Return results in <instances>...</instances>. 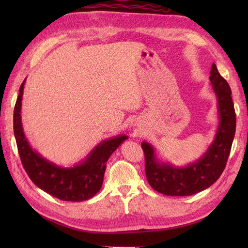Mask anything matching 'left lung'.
Masks as SVG:
<instances>
[{
  "label": "left lung",
  "mask_w": 248,
  "mask_h": 248,
  "mask_svg": "<svg viewBox=\"0 0 248 248\" xmlns=\"http://www.w3.org/2000/svg\"><path fill=\"white\" fill-rule=\"evenodd\" d=\"M210 82L217 99L218 127L214 140L196 162L176 167L157 159L151 144L143 141L146 177L152 188L167 196H189L211 186L225 170L235 133V112L231 89L215 64Z\"/></svg>",
  "instance_id": "obj_1"
}]
</instances>
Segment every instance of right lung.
<instances>
[{
  "mask_svg": "<svg viewBox=\"0 0 248 248\" xmlns=\"http://www.w3.org/2000/svg\"><path fill=\"white\" fill-rule=\"evenodd\" d=\"M24 83L21 84L14 110V133L24 170L37 186L52 196L66 202H83L93 197L102 186L107 162L127 135L102 140L84 160L72 167H62L50 162L31 148L25 138L21 105Z\"/></svg>",
  "mask_w": 248,
  "mask_h": 248,
  "instance_id": "right-lung-1",
  "label": "right lung"
}]
</instances>
